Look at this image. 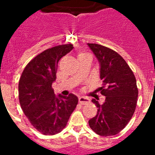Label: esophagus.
I'll list each match as a JSON object with an SVG mask.
<instances>
[{
	"instance_id": "esophagus-1",
	"label": "esophagus",
	"mask_w": 155,
	"mask_h": 155,
	"mask_svg": "<svg viewBox=\"0 0 155 155\" xmlns=\"http://www.w3.org/2000/svg\"><path fill=\"white\" fill-rule=\"evenodd\" d=\"M79 102L82 105H84V104H87L88 102H90V99L87 97H84L81 96L79 97Z\"/></svg>"
}]
</instances>
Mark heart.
Wrapping results in <instances>:
<instances>
[{
	"instance_id": "heart-1",
	"label": "heart",
	"mask_w": 155,
	"mask_h": 155,
	"mask_svg": "<svg viewBox=\"0 0 155 155\" xmlns=\"http://www.w3.org/2000/svg\"><path fill=\"white\" fill-rule=\"evenodd\" d=\"M82 54H84V53H81V54H79V55H82Z\"/></svg>"
}]
</instances>
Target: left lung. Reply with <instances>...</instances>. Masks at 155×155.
<instances>
[{
	"label": "left lung",
	"mask_w": 155,
	"mask_h": 155,
	"mask_svg": "<svg viewBox=\"0 0 155 155\" xmlns=\"http://www.w3.org/2000/svg\"><path fill=\"white\" fill-rule=\"evenodd\" d=\"M87 46L100 64L103 86L98 91L105 96L103 104L94 98L91 100L98 111L88 124L100 136H113L125 128L134 115L138 96L137 81L132 70L118 53L96 43H87Z\"/></svg>",
	"instance_id": "obj_1"
}]
</instances>
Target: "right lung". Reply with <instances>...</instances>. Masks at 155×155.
Returning <instances> with one entry per match:
<instances>
[{
	"mask_svg": "<svg viewBox=\"0 0 155 155\" xmlns=\"http://www.w3.org/2000/svg\"><path fill=\"white\" fill-rule=\"evenodd\" d=\"M73 48L72 44H64L44 50L27 64L19 80L21 109L30 124L43 135L61 132L78 103L73 94L57 97L52 87L59 61Z\"/></svg>",
	"mask_w": 155,
	"mask_h": 155,
	"instance_id": "add662e5",
	"label": "right lung"
}]
</instances>
